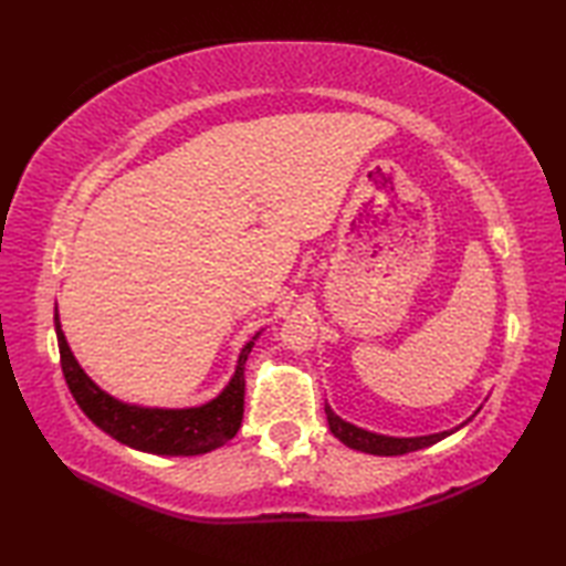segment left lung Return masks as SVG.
Masks as SVG:
<instances>
[{
	"mask_svg": "<svg viewBox=\"0 0 566 566\" xmlns=\"http://www.w3.org/2000/svg\"><path fill=\"white\" fill-rule=\"evenodd\" d=\"M326 416H328V426H331V432L335 438L343 440L347 448L359 450V452H369V454L391 457V454L416 452V450L430 448V444H436L442 438H448L454 432V430H444V432H436V436H423V438H389V436H377V432H369V430L347 423V420L333 413V408L328 403H326Z\"/></svg>",
	"mask_w": 566,
	"mask_h": 566,
	"instance_id": "obj_1",
	"label": "left lung"
}]
</instances>
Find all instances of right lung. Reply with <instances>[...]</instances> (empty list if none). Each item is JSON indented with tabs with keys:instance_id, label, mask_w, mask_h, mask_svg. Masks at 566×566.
<instances>
[{
	"instance_id": "right-lung-1",
	"label": "right lung",
	"mask_w": 566,
	"mask_h": 566,
	"mask_svg": "<svg viewBox=\"0 0 566 566\" xmlns=\"http://www.w3.org/2000/svg\"><path fill=\"white\" fill-rule=\"evenodd\" d=\"M55 333L60 347V367H63L70 394L75 396L77 406L94 426H99L118 442L128 444V448L153 454H203L233 440L240 423H243V371L252 343H248L243 353H240L231 384L213 401L197 408H140L116 401L114 396L102 391L97 384L84 375L77 359L70 353L63 331H60L57 311Z\"/></svg>"
}]
</instances>
